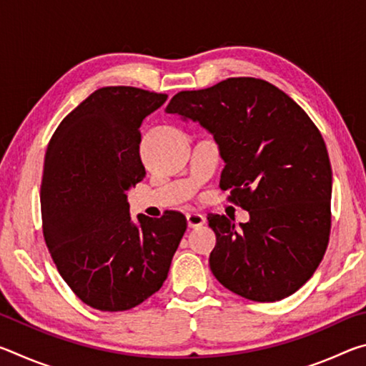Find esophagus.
I'll list each match as a JSON object with an SVG mask.
<instances>
[{"instance_id": "34e87169", "label": "esophagus", "mask_w": 366, "mask_h": 366, "mask_svg": "<svg viewBox=\"0 0 366 366\" xmlns=\"http://www.w3.org/2000/svg\"><path fill=\"white\" fill-rule=\"evenodd\" d=\"M185 218H187V224L189 227H200L205 224V216L200 214V213H187L185 214Z\"/></svg>"}]
</instances>
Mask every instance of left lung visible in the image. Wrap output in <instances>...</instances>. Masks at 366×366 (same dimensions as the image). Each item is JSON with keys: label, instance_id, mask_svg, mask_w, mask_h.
Returning a JSON list of instances; mask_svg holds the SVG:
<instances>
[{"label": "left lung", "instance_id": "obj_1", "mask_svg": "<svg viewBox=\"0 0 366 366\" xmlns=\"http://www.w3.org/2000/svg\"><path fill=\"white\" fill-rule=\"evenodd\" d=\"M164 111L213 135L224 159L221 189L250 214L240 224L208 214L216 280L255 302L297 292L323 259L331 229L332 171L317 126L282 90L253 77L179 92Z\"/></svg>", "mask_w": 366, "mask_h": 366}]
</instances>
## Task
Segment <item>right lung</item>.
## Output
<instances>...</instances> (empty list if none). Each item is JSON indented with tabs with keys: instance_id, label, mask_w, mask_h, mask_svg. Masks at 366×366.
I'll return each mask as SVG.
<instances>
[{
	"instance_id": "obj_1",
	"label": "right lung",
	"mask_w": 366,
	"mask_h": 366,
	"mask_svg": "<svg viewBox=\"0 0 366 366\" xmlns=\"http://www.w3.org/2000/svg\"><path fill=\"white\" fill-rule=\"evenodd\" d=\"M168 95L103 86L67 114L49 140L40 202L43 235L80 300L124 312L158 292L187 229L166 212L131 219L127 190L145 177L140 126Z\"/></svg>"
}]
</instances>
